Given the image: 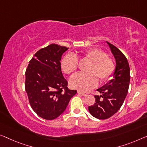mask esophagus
Segmentation results:
<instances>
[{
  "mask_svg": "<svg viewBox=\"0 0 147 147\" xmlns=\"http://www.w3.org/2000/svg\"><path fill=\"white\" fill-rule=\"evenodd\" d=\"M78 94L79 95H80V96H86V94L85 93H84V92H80V91H78Z\"/></svg>",
  "mask_w": 147,
  "mask_h": 147,
  "instance_id": "esophagus-1",
  "label": "esophagus"
}]
</instances>
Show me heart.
Wrapping results in <instances>:
<instances>
[{"label": "heart", "instance_id": "1", "mask_svg": "<svg viewBox=\"0 0 147 147\" xmlns=\"http://www.w3.org/2000/svg\"><path fill=\"white\" fill-rule=\"evenodd\" d=\"M82 59L92 61V64L88 70L89 73H78L70 78V84L74 88L87 92L98 84V77L102 82H108L112 78L115 65L105 51L90 48L83 52ZM61 67L65 74L73 73L78 67V59L75 55L68 53L61 60Z\"/></svg>", "mask_w": 147, "mask_h": 147}]
</instances>
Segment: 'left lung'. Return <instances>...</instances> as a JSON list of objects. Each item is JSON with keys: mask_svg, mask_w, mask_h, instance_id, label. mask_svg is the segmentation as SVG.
<instances>
[{"mask_svg": "<svg viewBox=\"0 0 147 147\" xmlns=\"http://www.w3.org/2000/svg\"><path fill=\"white\" fill-rule=\"evenodd\" d=\"M116 61L113 78L97 90L102 94L94 96L96 102L88 107L90 114L99 119H106L113 115L121 108L127 94L130 82V69L124 54L107 41Z\"/></svg>", "mask_w": 147, "mask_h": 147, "instance_id": "1", "label": "left lung"}]
</instances>
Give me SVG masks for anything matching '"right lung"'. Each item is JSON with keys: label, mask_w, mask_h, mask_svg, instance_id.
Here are the masks:
<instances>
[{"label": "right lung", "mask_w": 147, "mask_h": 147, "mask_svg": "<svg viewBox=\"0 0 147 147\" xmlns=\"http://www.w3.org/2000/svg\"><path fill=\"white\" fill-rule=\"evenodd\" d=\"M69 48L51 44L39 49L26 71L25 90L35 112L47 120L64 112L71 98L77 92L70 90L61 68L63 53Z\"/></svg>", "instance_id": "obj_1"}]
</instances>
